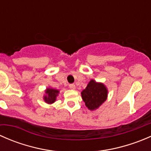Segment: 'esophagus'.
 Returning a JSON list of instances; mask_svg holds the SVG:
<instances>
[{"instance_id": "34e87169", "label": "esophagus", "mask_w": 151, "mask_h": 151, "mask_svg": "<svg viewBox=\"0 0 151 151\" xmlns=\"http://www.w3.org/2000/svg\"><path fill=\"white\" fill-rule=\"evenodd\" d=\"M69 88H70V89L74 90L76 88V86H75V85H74V84H70L69 85Z\"/></svg>"}]
</instances>
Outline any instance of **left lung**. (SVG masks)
I'll return each mask as SVG.
<instances>
[{
	"label": "left lung",
	"mask_w": 151,
	"mask_h": 151,
	"mask_svg": "<svg viewBox=\"0 0 151 151\" xmlns=\"http://www.w3.org/2000/svg\"><path fill=\"white\" fill-rule=\"evenodd\" d=\"M107 93V89L103 83H96L94 80H91L85 89L82 91L81 95L85 106L90 110H94L106 101Z\"/></svg>",
	"instance_id": "left-lung-1"
}]
</instances>
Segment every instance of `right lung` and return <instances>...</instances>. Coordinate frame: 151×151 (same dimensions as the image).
<instances>
[{
	"label": "right lung",
	"mask_w": 151,
	"mask_h": 151,
	"mask_svg": "<svg viewBox=\"0 0 151 151\" xmlns=\"http://www.w3.org/2000/svg\"><path fill=\"white\" fill-rule=\"evenodd\" d=\"M45 93L44 96V100L47 104H52L56 101V97L59 93L58 90L53 89V88H47L45 91Z\"/></svg>",
	"instance_id": "obj_1"
}]
</instances>
